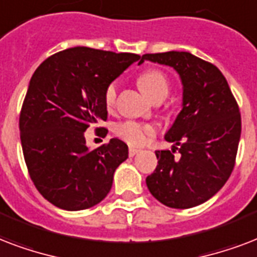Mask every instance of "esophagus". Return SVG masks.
<instances>
[{"mask_svg":"<svg viewBox=\"0 0 257 257\" xmlns=\"http://www.w3.org/2000/svg\"><path fill=\"white\" fill-rule=\"evenodd\" d=\"M139 153V149H137V147H130L128 149V156L130 157H134L135 154H138Z\"/></svg>","mask_w":257,"mask_h":257,"instance_id":"34e87169","label":"esophagus"}]
</instances>
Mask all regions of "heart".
I'll return each mask as SVG.
<instances>
[{
	"label": "heart",
	"mask_w": 257,
	"mask_h": 257,
	"mask_svg": "<svg viewBox=\"0 0 257 257\" xmlns=\"http://www.w3.org/2000/svg\"><path fill=\"white\" fill-rule=\"evenodd\" d=\"M138 84L142 92L150 99L158 95H166L169 89L168 79L158 69H149L141 73L138 77ZM118 95V83L112 81L107 85L103 93V100L107 111H112ZM114 133L131 146H141L147 139L156 135L157 128L151 123L138 122V120H123L115 124Z\"/></svg>",
	"instance_id": "1"
}]
</instances>
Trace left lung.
<instances>
[{
	"label": "left lung",
	"mask_w": 257,
	"mask_h": 257,
	"mask_svg": "<svg viewBox=\"0 0 257 257\" xmlns=\"http://www.w3.org/2000/svg\"><path fill=\"white\" fill-rule=\"evenodd\" d=\"M145 60L173 67L184 89L182 110L165 135L176 146L156 151L158 165L146 185L169 208H193L212 198L233 170L241 134L237 101L221 71L192 53H146L139 64Z\"/></svg>",
	"instance_id": "8db88e82"
}]
</instances>
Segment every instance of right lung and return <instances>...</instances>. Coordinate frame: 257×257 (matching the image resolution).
Here are the masks:
<instances>
[{"instance_id":"1","label":"right lung","mask_w":257,"mask_h":257,"mask_svg":"<svg viewBox=\"0 0 257 257\" xmlns=\"http://www.w3.org/2000/svg\"><path fill=\"white\" fill-rule=\"evenodd\" d=\"M139 59L75 47L48 57L33 73L20 114L21 146L36 189L57 208L99 204L128 158V147L118 138L89 150L84 131L106 122L104 89Z\"/></svg>"}]
</instances>
